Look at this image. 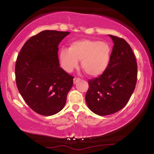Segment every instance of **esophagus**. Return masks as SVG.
Wrapping results in <instances>:
<instances>
[{"label":"esophagus","instance_id":"1","mask_svg":"<svg viewBox=\"0 0 154 154\" xmlns=\"http://www.w3.org/2000/svg\"><path fill=\"white\" fill-rule=\"evenodd\" d=\"M79 80H80V79L78 78V77H75L74 78V84H76L77 82H78Z\"/></svg>","mask_w":154,"mask_h":154}]
</instances>
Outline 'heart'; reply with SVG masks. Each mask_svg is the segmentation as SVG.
<instances>
[{"instance_id":"obj_1","label":"heart","mask_w":154,"mask_h":154,"mask_svg":"<svg viewBox=\"0 0 154 154\" xmlns=\"http://www.w3.org/2000/svg\"><path fill=\"white\" fill-rule=\"evenodd\" d=\"M81 66L91 77H99L107 70L111 61V47L107 43L95 40L81 39L70 44L69 49L59 52V61L67 72Z\"/></svg>"}]
</instances>
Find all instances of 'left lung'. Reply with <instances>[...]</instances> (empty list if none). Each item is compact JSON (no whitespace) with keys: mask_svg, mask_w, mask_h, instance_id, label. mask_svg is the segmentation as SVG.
Segmentation results:
<instances>
[{"mask_svg":"<svg viewBox=\"0 0 154 154\" xmlns=\"http://www.w3.org/2000/svg\"><path fill=\"white\" fill-rule=\"evenodd\" d=\"M114 42L107 70L89 79L85 100L88 108L100 116L112 114L125 106L137 82V61L126 40L109 35Z\"/></svg>","mask_w":154,"mask_h":154,"instance_id":"8db88e82","label":"left lung"}]
</instances>
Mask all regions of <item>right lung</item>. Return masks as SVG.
<instances>
[{
  "label": "right lung",
  "instance_id": "right-lung-1",
  "mask_svg": "<svg viewBox=\"0 0 154 154\" xmlns=\"http://www.w3.org/2000/svg\"><path fill=\"white\" fill-rule=\"evenodd\" d=\"M70 32L44 30L31 37L18 55L16 82L26 104L40 115L57 114L64 106L73 76L60 67V42Z\"/></svg>",
  "mask_w": 154,
  "mask_h": 154
}]
</instances>
